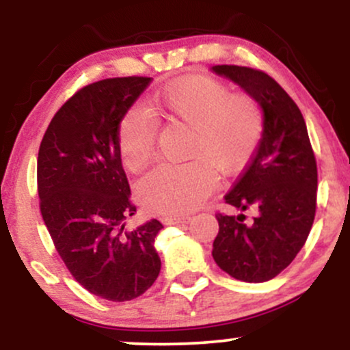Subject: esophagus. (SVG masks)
Listing matches in <instances>:
<instances>
[{"instance_id":"1","label":"esophagus","mask_w":350,"mask_h":350,"mask_svg":"<svg viewBox=\"0 0 350 350\" xmlns=\"http://www.w3.org/2000/svg\"><path fill=\"white\" fill-rule=\"evenodd\" d=\"M189 220H191V217L189 215H178V217H164L163 222L166 224V226H176V224H187Z\"/></svg>"}]
</instances>
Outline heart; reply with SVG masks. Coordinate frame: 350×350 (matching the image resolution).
<instances>
[{
	"label": "heart",
	"instance_id": "b5f03b06",
	"mask_svg": "<svg viewBox=\"0 0 350 350\" xmlns=\"http://www.w3.org/2000/svg\"><path fill=\"white\" fill-rule=\"evenodd\" d=\"M159 120L189 128L184 164H164L138 184L143 206L154 214L179 215L198 208L212 189L211 170L230 174L250 161L263 136L265 116L258 100L234 94L227 83L196 77L167 83L144 108H133L120 123L118 150L128 170L151 161Z\"/></svg>",
	"mask_w": 350,
	"mask_h": 350
}]
</instances>
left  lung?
<instances>
[{
  "mask_svg": "<svg viewBox=\"0 0 350 350\" xmlns=\"http://www.w3.org/2000/svg\"><path fill=\"white\" fill-rule=\"evenodd\" d=\"M258 100L263 108L262 142L226 204L239 215L217 212L215 263L237 280L262 283L280 275L306 243L316 215L317 166L303 113L267 72L242 66H214ZM257 215L247 221L243 211Z\"/></svg>",
  "mask_w": 350,
  "mask_h": 350,
  "instance_id": "8db88e82",
  "label": "left lung"
}]
</instances>
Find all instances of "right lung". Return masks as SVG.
<instances>
[{
	"label": "right lung",
	"mask_w": 350,
	"mask_h": 350,
	"mask_svg": "<svg viewBox=\"0 0 350 350\" xmlns=\"http://www.w3.org/2000/svg\"><path fill=\"white\" fill-rule=\"evenodd\" d=\"M151 77H115L75 92L39 146V208L67 270L92 295L131 301L158 278L152 219L128 230L136 212L118 150L120 122Z\"/></svg>",
	"instance_id": "obj_1"
}]
</instances>
